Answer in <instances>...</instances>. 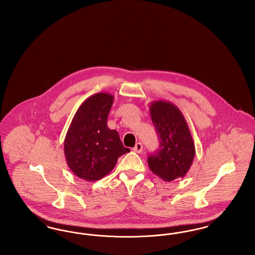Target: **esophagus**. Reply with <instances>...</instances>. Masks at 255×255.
Here are the masks:
<instances>
[{"label":"esophagus","instance_id":"obj_1","mask_svg":"<svg viewBox=\"0 0 255 255\" xmlns=\"http://www.w3.org/2000/svg\"><path fill=\"white\" fill-rule=\"evenodd\" d=\"M133 152H135V153H141L142 150H143V146L140 142H137L133 147Z\"/></svg>","mask_w":255,"mask_h":255}]
</instances>
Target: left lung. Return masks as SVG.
I'll use <instances>...</instances> for the list:
<instances>
[{
    "mask_svg": "<svg viewBox=\"0 0 255 255\" xmlns=\"http://www.w3.org/2000/svg\"><path fill=\"white\" fill-rule=\"evenodd\" d=\"M150 115L159 147L148 157L149 168L165 182L184 177L190 169L196 151L182 112L169 101L157 100L150 105Z\"/></svg>",
    "mask_w": 255,
    "mask_h": 255,
    "instance_id": "8db88e82",
    "label": "left lung"
}]
</instances>
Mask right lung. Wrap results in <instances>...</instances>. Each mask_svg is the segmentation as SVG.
<instances>
[{
	"label": "right lung",
	"mask_w": 255,
	"mask_h": 255,
	"mask_svg": "<svg viewBox=\"0 0 255 255\" xmlns=\"http://www.w3.org/2000/svg\"><path fill=\"white\" fill-rule=\"evenodd\" d=\"M114 97L97 93L76 111L64 140L68 166L80 179L95 182L109 174L118 158L130 152L107 125Z\"/></svg>",
	"instance_id": "1"
}]
</instances>
